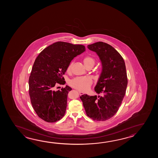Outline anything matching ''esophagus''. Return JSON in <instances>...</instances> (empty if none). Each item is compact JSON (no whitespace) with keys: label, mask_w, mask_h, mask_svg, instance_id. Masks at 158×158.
<instances>
[{"label":"esophagus","mask_w":158,"mask_h":158,"mask_svg":"<svg viewBox=\"0 0 158 158\" xmlns=\"http://www.w3.org/2000/svg\"><path fill=\"white\" fill-rule=\"evenodd\" d=\"M78 93L79 94L81 95H83L84 94V92H82V91H78Z\"/></svg>","instance_id":"obj_1"}]
</instances>
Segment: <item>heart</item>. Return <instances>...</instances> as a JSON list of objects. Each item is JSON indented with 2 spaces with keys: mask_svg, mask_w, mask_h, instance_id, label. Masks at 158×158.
Masks as SVG:
<instances>
[{
  "mask_svg": "<svg viewBox=\"0 0 158 158\" xmlns=\"http://www.w3.org/2000/svg\"><path fill=\"white\" fill-rule=\"evenodd\" d=\"M82 61L85 66L87 68L93 67L95 64V59L91 55H86L82 59ZM72 63L68 65L67 71L70 72L72 68ZM98 71V70H96ZM92 84V80L87 77H77L72 79L69 82V85L74 89L78 90L86 91L90 88Z\"/></svg>",
  "mask_w": 158,
  "mask_h": 158,
  "instance_id": "obj_1",
  "label": "heart"
}]
</instances>
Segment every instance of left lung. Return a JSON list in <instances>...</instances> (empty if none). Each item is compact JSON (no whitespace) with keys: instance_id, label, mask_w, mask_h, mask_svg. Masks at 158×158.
Masks as SVG:
<instances>
[{"instance_id":"obj_1","label":"left lung","mask_w":158,"mask_h":158,"mask_svg":"<svg viewBox=\"0 0 158 158\" xmlns=\"http://www.w3.org/2000/svg\"><path fill=\"white\" fill-rule=\"evenodd\" d=\"M97 52L102 64V72L95 91L102 96L80 97L87 116L96 121H106L118 112L126 93L128 78L125 61L121 55L108 44L98 42L88 45Z\"/></svg>"}]
</instances>
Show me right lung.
<instances>
[{
  "mask_svg": "<svg viewBox=\"0 0 158 158\" xmlns=\"http://www.w3.org/2000/svg\"><path fill=\"white\" fill-rule=\"evenodd\" d=\"M85 51L82 44L57 42L45 48L35 59L29 78V94L34 111L44 121L55 123L64 116L68 93L72 89L66 86L55 91L54 87L65 84L63 75L68 65Z\"/></svg>",
  "mask_w": 158,
  "mask_h": 158,
  "instance_id": "1",
  "label": "right lung"
}]
</instances>
